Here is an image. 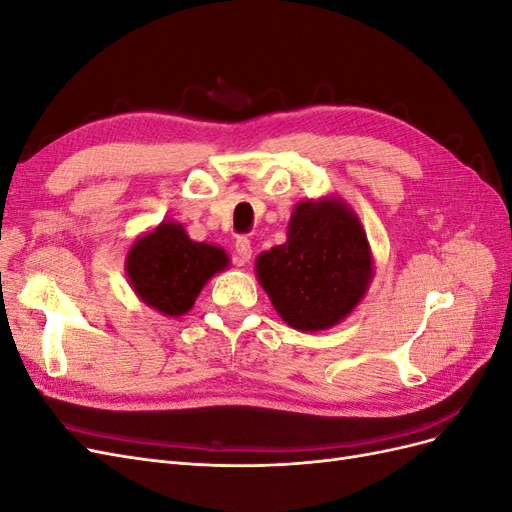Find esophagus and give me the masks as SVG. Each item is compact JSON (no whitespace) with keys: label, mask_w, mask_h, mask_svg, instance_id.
I'll use <instances>...</instances> for the list:
<instances>
[{"label":"esophagus","mask_w":512,"mask_h":512,"mask_svg":"<svg viewBox=\"0 0 512 512\" xmlns=\"http://www.w3.org/2000/svg\"><path fill=\"white\" fill-rule=\"evenodd\" d=\"M235 252H237V256H235L237 265H247V262L252 260V243L247 241L245 237H239L235 241Z\"/></svg>","instance_id":"obj_1"}]
</instances>
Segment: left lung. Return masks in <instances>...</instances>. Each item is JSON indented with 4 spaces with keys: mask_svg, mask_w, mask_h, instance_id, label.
Here are the masks:
<instances>
[{
    "mask_svg": "<svg viewBox=\"0 0 512 512\" xmlns=\"http://www.w3.org/2000/svg\"><path fill=\"white\" fill-rule=\"evenodd\" d=\"M286 243L256 258V277L275 312L297 331H324L348 318L374 280L365 228L339 196L294 207Z\"/></svg>",
    "mask_w": 512,
    "mask_h": 512,
    "instance_id": "1",
    "label": "left lung"
}]
</instances>
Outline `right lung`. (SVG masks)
<instances>
[{"label":"right lung","instance_id":"1","mask_svg":"<svg viewBox=\"0 0 512 512\" xmlns=\"http://www.w3.org/2000/svg\"><path fill=\"white\" fill-rule=\"evenodd\" d=\"M224 247L192 241L183 224L162 220L138 237L126 256L134 294L162 316H183L215 273L228 269Z\"/></svg>","mask_w":512,"mask_h":512}]
</instances>
